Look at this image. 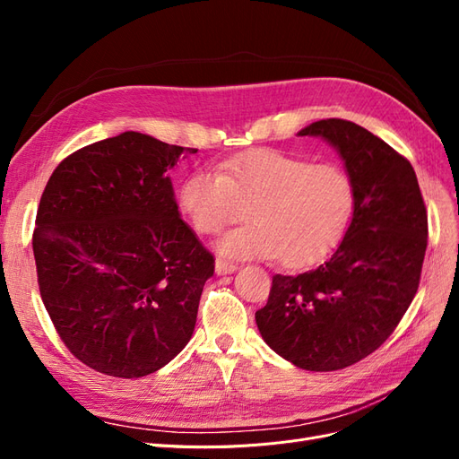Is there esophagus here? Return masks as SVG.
<instances>
[{
	"mask_svg": "<svg viewBox=\"0 0 459 459\" xmlns=\"http://www.w3.org/2000/svg\"><path fill=\"white\" fill-rule=\"evenodd\" d=\"M235 270H238V266H235L233 262L221 260V258L216 260V273H218V275H228V273H233Z\"/></svg>",
	"mask_w": 459,
	"mask_h": 459,
	"instance_id": "esophagus-1",
	"label": "esophagus"
}]
</instances>
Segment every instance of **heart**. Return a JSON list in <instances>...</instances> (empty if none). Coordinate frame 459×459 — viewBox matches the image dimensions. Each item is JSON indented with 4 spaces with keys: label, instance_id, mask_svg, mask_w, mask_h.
<instances>
[{
    "label": "heart",
    "instance_id": "obj_1",
    "mask_svg": "<svg viewBox=\"0 0 459 459\" xmlns=\"http://www.w3.org/2000/svg\"><path fill=\"white\" fill-rule=\"evenodd\" d=\"M178 203L199 233H216L245 214L216 251L230 258H277L300 268L325 256L349 228L356 191L335 164H312L283 151L255 149L191 172Z\"/></svg>",
    "mask_w": 459,
    "mask_h": 459
}]
</instances>
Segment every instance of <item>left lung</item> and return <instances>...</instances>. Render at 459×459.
<instances>
[{
  "instance_id": "left-lung-1",
  "label": "left lung",
  "mask_w": 459,
  "mask_h": 459,
  "mask_svg": "<svg viewBox=\"0 0 459 459\" xmlns=\"http://www.w3.org/2000/svg\"><path fill=\"white\" fill-rule=\"evenodd\" d=\"M297 135L339 152L356 204L349 230L319 266L273 275L255 317L273 352L300 369L349 368L391 337L420 287L427 212L411 164L354 122L327 118Z\"/></svg>"
}]
</instances>
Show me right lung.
Returning <instances> with one entry per match:
<instances>
[{
  "label": "right lung",
  "instance_id": "1",
  "mask_svg": "<svg viewBox=\"0 0 459 459\" xmlns=\"http://www.w3.org/2000/svg\"><path fill=\"white\" fill-rule=\"evenodd\" d=\"M197 149L124 132L66 157L32 238L39 295L82 364L143 377L189 342L214 258L178 211L169 172Z\"/></svg>",
  "mask_w": 459,
  "mask_h": 459
}]
</instances>
